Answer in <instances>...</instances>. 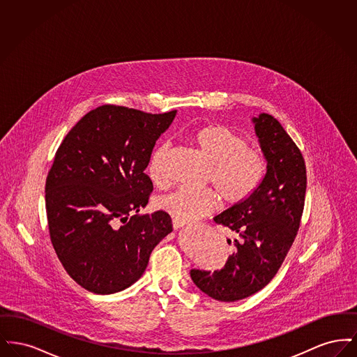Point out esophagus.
I'll return each mask as SVG.
<instances>
[{"instance_id": "1", "label": "esophagus", "mask_w": 357, "mask_h": 357, "mask_svg": "<svg viewBox=\"0 0 357 357\" xmlns=\"http://www.w3.org/2000/svg\"><path fill=\"white\" fill-rule=\"evenodd\" d=\"M172 223H174V229H181V227L188 225V222L182 221V220H178V218H174Z\"/></svg>"}]
</instances>
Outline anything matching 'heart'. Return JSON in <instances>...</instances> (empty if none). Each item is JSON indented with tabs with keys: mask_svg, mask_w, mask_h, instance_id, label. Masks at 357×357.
<instances>
[{
	"mask_svg": "<svg viewBox=\"0 0 357 357\" xmlns=\"http://www.w3.org/2000/svg\"><path fill=\"white\" fill-rule=\"evenodd\" d=\"M195 147L208 162L206 181L214 188L179 187L159 199V207L182 221H195L211 214L223 201L238 206L249 201L259 190L266 176V158L258 149L231 128L221 124L199 127L191 135ZM169 144L163 143L153 151L149 175L158 186L169 182L166 160Z\"/></svg>",
	"mask_w": 357,
	"mask_h": 357,
	"instance_id": "b5f03b06",
	"label": "heart"
}]
</instances>
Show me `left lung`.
Instances as JSON below:
<instances>
[{
  "instance_id": "left-lung-1",
  "label": "left lung",
  "mask_w": 357,
  "mask_h": 357,
  "mask_svg": "<svg viewBox=\"0 0 357 357\" xmlns=\"http://www.w3.org/2000/svg\"><path fill=\"white\" fill-rule=\"evenodd\" d=\"M255 134L268 160L264 183L245 204L214 218L229 229L233 255L215 272L192 269L195 285L218 301H238L265 288L280 271L300 229L305 204L304 156L272 115L255 118Z\"/></svg>"
}]
</instances>
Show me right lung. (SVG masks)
Returning <instances> with one entry per match:
<instances>
[{
	"instance_id": "add662e5",
	"label": "right lung",
	"mask_w": 357,
	"mask_h": 357,
	"mask_svg": "<svg viewBox=\"0 0 357 357\" xmlns=\"http://www.w3.org/2000/svg\"><path fill=\"white\" fill-rule=\"evenodd\" d=\"M175 114L104 104L85 114L56 151L45 182L50 237L64 269L92 293L132 285L172 231L169 213H137L153 190L144 172L153 146Z\"/></svg>"
}]
</instances>
